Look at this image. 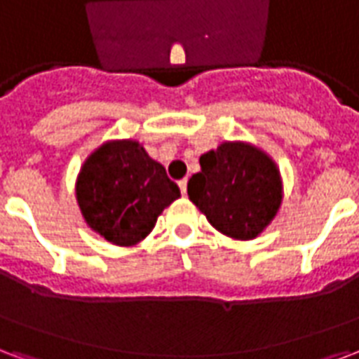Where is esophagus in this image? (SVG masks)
I'll list each match as a JSON object with an SVG mask.
<instances>
[{
    "instance_id": "esophagus-1",
    "label": "esophagus",
    "mask_w": 359,
    "mask_h": 359,
    "mask_svg": "<svg viewBox=\"0 0 359 359\" xmlns=\"http://www.w3.org/2000/svg\"><path fill=\"white\" fill-rule=\"evenodd\" d=\"M180 189H182L183 195H187V177H185V180H182V182H180Z\"/></svg>"
}]
</instances>
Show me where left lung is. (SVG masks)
<instances>
[{"label":"left lung","instance_id":"1","mask_svg":"<svg viewBox=\"0 0 359 359\" xmlns=\"http://www.w3.org/2000/svg\"><path fill=\"white\" fill-rule=\"evenodd\" d=\"M189 201L210 225L234 241H253L278 214L282 177L265 151L223 142L201 157V172L187 183Z\"/></svg>","mask_w":359,"mask_h":359}]
</instances>
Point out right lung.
I'll return each mask as SVG.
<instances>
[{
    "instance_id": "obj_1",
    "label": "right lung",
    "mask_w": 359,
    "mask_h": 359,
    "mask_svg": "<svg viewBox=\"0 0 359 359\" xmlns=\"http://www.w3.org/2000/svg\"><path fill=\"white\" fill-rule=\"evenodd\" d=\"M75 196L94 233L115 246H134L182 193L136 140H113L81 166Z\"/></svg>"
}]
</instances>
